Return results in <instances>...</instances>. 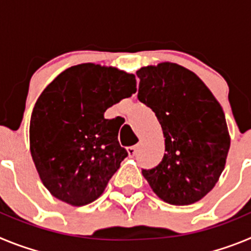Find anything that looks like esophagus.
Wrapping results in <instances>:
<instances>
[{"label":"esophagus","instance_id":"obj_1","mask_svg":"<svg viewBox=\"0 0 251 251\" xmlns=\"http://www.w3.org/2000/svg\"><path fill=\"white\" fill-rule=\"evenodd\" d=\"M127 152H128V156H129V157L136 156V153H137V147H136V146H130V147H128V148H127Z\"/></svg>","mask_w":251,"mask_h":251}]
</instances>
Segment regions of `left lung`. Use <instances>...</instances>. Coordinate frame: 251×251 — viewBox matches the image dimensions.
Masks as SVG:
<instances>
[{
    "mask_svg": "<svg viewBox=\"0 0 251 251\" xmlns=\"http://www.w3.org/2000/svg\"><path fill=\"white\" fill-rule=\"evenodd\" d=\"M137 76L138 99L156 114L166 151L161 163L142 175L165 202H197L225 168L230 134L223 108L200 77L178 64L143 66Z\"/></svg>",
    "mask_w": 251,
    "mask_h": 251,
    "instance_id": "1",
    "label": "left lung"
}]
</instances>
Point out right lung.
<instances>
[{
    "mask_svg": "<svg viewBox=\"0 0 251 251\" xmlns=\"http://www.w3.org/2000/svg\"><path fill=\"white\" fill-rule=\"evenodd\" d=\"M136 76L99 64L64 70L45 88L30 121V152L51 195L72 206L100 196L128 156L104 112L136 93Z\"/></svg>",
    "mask_w": 251,
    "mask_h": 251,
    "instance_id": "add662e5",
    "label": "right lung"
}]
</instances>
